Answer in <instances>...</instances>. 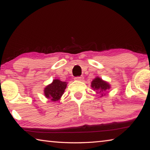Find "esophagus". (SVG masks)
Returning a JSON list of instances; mask_svg holds the SVG:
<instances>
[{"instance_id": "34e87169", "label": "esophagus", "mask_w": 150, "mask_h": 150, "mask_svg": "<svg viewBox=\"0 0 150 150\" xmlns=\"http://www.w3.org/2000/svg\"><path fill=\"white\" fill-rule=\"evenodd\" d=\"M74 79L76 80H79V81H82L84 80V77L83 76H76L74 78Z\"/></svg>"}]
</instances>
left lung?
Here are the masks:
<instances>
[{
    "label": "left lung",
    "instance_id": "1",
    "mask_svg": "<svg viewBox=\"0 0 150 150\" xmlns=\"http://www.w3.org/2000/svg\"><path fill=\"white\" fill-rule=\"evenodd\" d=\"M91 87L96 91V92L98 93H101L102 96H103V93H105L106 91L109 89L110 86L106 82L102 80L99 77H97L91 82Z\"/></svg>",
    "mask_w": 150,
    "mask_h": 150
}]
</instances>
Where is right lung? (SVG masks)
<instances>
[{
    "instance_id": "right-lung-1",
    "label": "right lung",
    "mask_w": 150,
    "mask_h": 150,
    "mask_svg": "<svg viewBox=\"0 0 150 150\" xmlns=\"http://www.w3.org/2000/svg\"><path fill=\"white\" fill-rule=\"evenodd\" d=\"M66 86V82H62L57 79L54 80L51 84L45 88V97L53 101L59 100L64 94Z\"/></svg>"
}]
</instances>
